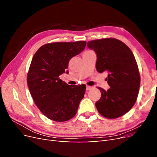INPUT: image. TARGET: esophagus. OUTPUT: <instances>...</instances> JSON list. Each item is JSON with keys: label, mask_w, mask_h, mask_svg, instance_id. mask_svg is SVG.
I'll use <instances>...</instances> for the list:
<instances>
[{"label": "esophagus", "mask_w": 157, "mask_h": 157, "mask_svg": "<svg viewBox=\"0 0 157 157\" xmlns=\"http://www.w3.org/2000/svg\"><path fill=\"white\" fill-rule=\"evenodd\" d=\"M94 87L93 86H86V90H92Z\"/></svg>", "instance_id": "esophagus-1"}]
</instances>
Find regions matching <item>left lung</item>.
Wrapping results in <instances>:
<instances>
[{
  "instance_id": "obj_1",
  "label": "left lung",
  "mask_w": 157,
  "mask_h": 157,
  "mask_svg": "<svg viewBox=\"0 0 157 157\" xmlns=\"http://www.w3.org/2000/svg\"><path fill=\"white\" fill-rule=\"evenodd\" d=\"M87 46L97 55L96 69L108 73L107 90L99 87L101 98L96 103L100 115L117 118L129 111L138 96L140 75L135 57L122 41L107 38L91 40Z\"/></svg>"
}]
</instances>
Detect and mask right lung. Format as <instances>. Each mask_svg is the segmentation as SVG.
<instances>
[{
	"label": "right lung",
	"mask_w": 157,
	"mask_h": 157,
	"mask_svg": "<svg viewBox=\"0 0 157 157\" xmlns=\"http://www.w3.org/2000/svg\"><path fill=\"white\" fill-rule=\"evenodd\" d=\"M86 44V41L48 43L33 56L27 85L36 105L49 119L67 121L77 112L86 85L72 86L59 77L67 69L70 59L82 52Z\"/></svg>",
	"instance_id": "1"
}]
</instances>
